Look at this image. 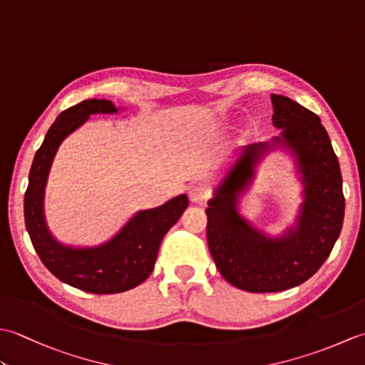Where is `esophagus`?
Wrapping results in <instances>:
<instances>
[{
    "instance_id": "esophagus-1",
    "label": "esophagus",
    "mask_w": 365,
    "mask_h": 365,
    "mask_svg": "<svg viewBox=\"0 0 365 365\" xmlns=\"http://www.w3.org/2000/svg\"><path fill=\"white\" fill-rule=\"evenodd\" d=\"M210 197V191H208L202 185H192L190 188V199L192 202H205Z\"/></svg>"
}]
</instances>
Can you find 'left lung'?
Returning <instances> with one entry per match:
<instances>
[{
	"instance_id": "obj_1",
	"label": "left lung",
	"mask_w": 365,
	"mask_h": 365,
	"mask_svg": "<svg viewBox=\"0 0 365 365\" xmlns=\"http://www.w3.org/2000/svg\"><path fill=\"white\" fill-rule=\"evenodd\" d=\"M273 123L282 128L277 141L297 155L304 183V204L297 230L271 240L243 218L235 204L252 175L263 144H252L216 191L207 208V242L221 276L251 293L289 290L312 277L329 257L345 215L342 174L320 118L284 96H271Z\"/></svg>"
}]
</instances>
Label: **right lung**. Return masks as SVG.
<instances>
[{"instance_id": "1", "label": "right lung", "mask_w": 365, "mask_h": 365, "mask_svg": "<svg viewBox=\"0 0 365 365\" xmlns=\"http://www.w3.org/2000/svg\"><path fill=\"white\" fill-rule=\"evenodd\" d=\"M115 111L110 100L92 98L61 113L36 152L25 192V224L43 265L59 281L96 294L127 292L144 282L155 267L163 237L188 207V197L180 195L158 208L139 212L111 242L89 250L63 246L51 237L43 220V188L54 153L91 114Z\"/></svg>"}]
</instances>
